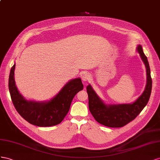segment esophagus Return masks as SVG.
Returning a JSON list of instances; mask_svg holds the SVG:
<instances>
[{
    "label": "esophagus",
    "mask_w": 160,
    "mask_h": 160,
    "mask_svg": "<svg viewBox=\"0 0 160 160\" xmlns=\"http://www.w3.org/2000/svg\"><path fill=\"white\" fill-rule=\"evenodd\" d=\"M90 78L91 77L90 74H88L87 72H84V74L82 75V80L85 82H88L90 80Z\"/></svg>",
    "instance_id": "34e87169"
}]
</instances>
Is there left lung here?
<instances>
[{
  "label": "left lung",
  "instance_id": "8db88e82",
  "mask_svg": "<svg viewBox=\"0 0 160 160\" xmlns=\"http://www.w3.org/2000/svg\"><path fill=\"white\" fill-rule=\"evenodd\" d=\"M138 50L143 61L147 70V84L143 93L132 104L106 105L95 93L90 85L86 87L88 96V107L95 120L108 127H122L138 117L148 104L152 92V80L148 58L142 47L139 45Z\"/></svg>",
  "mask_w": 160,
  "mask_h": 160
}]
</instances>
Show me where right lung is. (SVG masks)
Segmentation results:
<instances>
[{"label":"right lung","instance_id":"obj_1","mask_svg":"<svg viewBox=\"0 0 160 160\" xmlns=\"http://www.w3.org/2000/svg\"><path fill=\"white\" fill-rule=\"evenodd\" d=\"M15 64L11 68L8 88L12 102L19 115L32 125L50 127L60 124L70 110L74 96L83 90L80 78L74 79L63 86L56 97L46 102L27 101L18 91L14 79Z\"/></svg>","mask_w":160,"mask_h":160}]
</instances>
